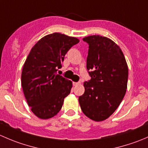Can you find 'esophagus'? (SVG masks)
<instances>
[{
	"instance_id": "1",
	"label": "esophagus",
	"mask_w": 148,
	"mask_h": 148,
	"mask_svg": "<svg viewBox=\"0 0 148 148\" xmlns=\"http://www.w3.org/2000/svg\"><path fill=\"white\" fill-rule=\"evenodd\" d=\"M79 84V82H73V86H77Z\"/></svg>"
}]
</instances>
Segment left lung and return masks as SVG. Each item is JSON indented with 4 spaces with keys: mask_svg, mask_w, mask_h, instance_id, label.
Instances as JSON below:
<instances>
[{
    "mask_svg": "<svg viewBox=\"0 0 148 148\" xmlns=\"http://www.w3.org/2000/svg\"><path fill=\"white\" fill-rule=\"evenodd\" d=\"M83 41L89 44L86 69L91 79L84 83L79 102L86 117L99 122L112 115L123 99L128 67L122 50L110 38L94 35Z\"/></svg>",
    "mask_w": 148,
    "mask_h": 148,
    "instance_id": "left-lung-1",
    "label": "left lung"
}]
</instances>
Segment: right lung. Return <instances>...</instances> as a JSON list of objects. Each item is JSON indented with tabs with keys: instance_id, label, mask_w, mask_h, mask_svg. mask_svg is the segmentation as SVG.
Segmentation results:
<instances>
[{
	"instance_id": "1",
	"label": "right lung",
	"mask_w": 148,
	"mask_h": 148,
	"mask_svg": "<svg viewBox=\"0 0 148 148\" xmlns=\"http://www.w3.org/2000/svg\"><path fill=\"white\" fill-rule=\"evenodd\" d=\"M79 40L59 33L45 36L31 49L23 65L21 85L31 111L40 119H49L62 109L72 82L56 74L69 50Z\"/></svg>"
}]
</instances>
